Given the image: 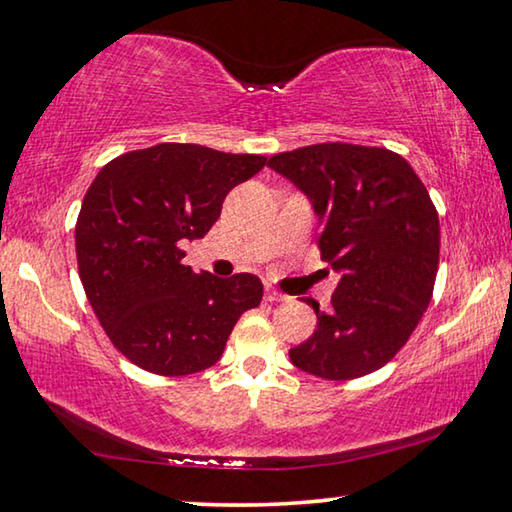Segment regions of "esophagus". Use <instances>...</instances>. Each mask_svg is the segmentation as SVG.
Segmentation results:
<instances>
[{"label":"esophagus","instance_id":"obj_1","mask_svg":"<svg viewBox=\"0 0 512 512\" xmlns=\"http://www.w3.org/2000/svg\"><path fill=\"white\" fill-rule=\"evenodd\" d=\"M265 300H267V302H286L288 297L283 295V293H279V290L267 288V290H265Z\"/></svg>","mask_w":512,"mask_h":512}]
</instances>
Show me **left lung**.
<instances>
[{"label":"left lung","instance_id":"1","mask_svg":"<svg viewBox=\"0 0 512 512\" xmlns=\"http://www.w3.org/2000/svg\"><path fill=\"white\" fill-rule=\"evenodd\" d=\"M320 217V258L341 274L318 329L288 352L325 380H355L396 357L426 313L439 265V217L405 157L375 146L313 144L270 157Z\"/></svg>","mask_w":512,"mask_h":512}]
</instances>
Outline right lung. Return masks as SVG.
<instances>
[{
	"mask_svg": "<svg viewBox=\"0 0 512 512\" xmlns=\"http://www.w3.org/2000/svg\"><path fill=\"white\" fill-rule=\"evenodd\" d=\"M263 155L157 144L114 157L84 194L75 224L80 279L121 355L155 375H192L222 357L235 322L263 300L254 274L229 279L183 265L187 240L219 219Z\"/></svg>",
	"mask_w": 512,
	"mask_h": 512,
	"instance_id": "right-lung-1",
	"label": "right lung"
}]
</instances>
